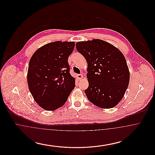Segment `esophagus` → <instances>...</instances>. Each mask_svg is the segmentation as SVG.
Here are the masks:
<instances>
[{
  "mask_svg": "<svg viewBox=\"0 0 155 155\" xmlns=\"http://www.w3.org/2000/svg\"><path fill=\"white\" fill-rule=\"evenodd\" d=\"M77 78L79 79V80H81L82 78H83V75L82 74H78L77 75Z\"/></svg>",
  "mask_w": 155,
  "mask_h": 155,
  "instance_id": "34e87169",
  "label": "esophagus"
}]
</instances>
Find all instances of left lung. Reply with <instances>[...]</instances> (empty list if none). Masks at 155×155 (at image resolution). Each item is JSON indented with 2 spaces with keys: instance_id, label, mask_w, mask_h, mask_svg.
I'll use <instances>...</instances> for the list:
<instances>
[{
  "instance_id": "left-lung-1",
  "label": "left lung",
  "mask_w": 155,
  "mask_h": 155,
  "mask_svg": "<svg viewBox=\"0 0 155 155\" xmlns=\"http://www.w3.org/2000/svg\"><path fill=\"white\" fill-rule=\"evenodd\" d=\"M77 51L88 63L89 82L85 93L96 106L110 109L125 94L130 81V72L125 57L113 45L101 39L78 42Z\"/></svg>"
}]
</instances>
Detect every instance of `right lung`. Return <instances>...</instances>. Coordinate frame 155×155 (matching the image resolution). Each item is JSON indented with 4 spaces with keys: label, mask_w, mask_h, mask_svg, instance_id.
Returning a JSON list of instances; mask_svg holds the SVG:
<instances>
[{
    "label": "right lung",
    "mask_w": 155,
    "mask_h": 155,
    "mask_svg": "<svg viewBox=\"0 0 155 155\" xmlns=\"http://www.w3.org/2000/svg\"><path fill=\"white\" fill-rule=\"evenodd\" d=\"M74 42L56 41L38 49L30 59L27 82L35 101L46 110L61 107L75 87L68 56Z\"/></svg>",
    "instance_id": "right-lung-1"
}]
</instances>
